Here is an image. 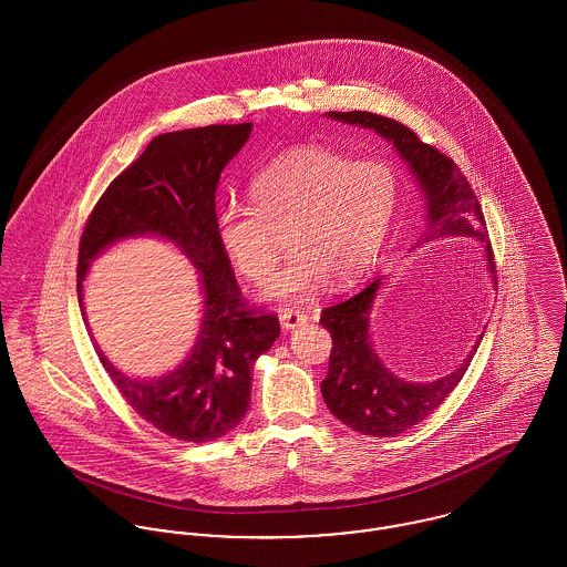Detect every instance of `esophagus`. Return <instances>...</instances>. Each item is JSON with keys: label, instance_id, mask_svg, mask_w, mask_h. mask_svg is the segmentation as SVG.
I'll list each match as a JSON object with an SVG mask.
<instances>
[{"label": "esophagus", "instance_id": "34e87169", "mask_svg": "<svg viewBox=\"0 0 567 567\" xmlns=\"http://www.w3.org/2000/svg\"><path fill=\"white\" fill-rule=\"evenodd\" d=\"M279 321H281V327H284V329H295V327L306 323V321H308V317H306L303 312H299V310L288 308V310H284V312L279 315Z\"/></svg>", "mask_w": 567, "mask_h": 567}]
</instances>
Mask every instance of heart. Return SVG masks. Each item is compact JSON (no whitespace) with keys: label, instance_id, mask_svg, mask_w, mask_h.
Wrapping results in <instances>:
<instances>
[{"label":"heart","instance_id":"heart-1","mask_svg":"<svg viewBox=\"0 0 567 567\" xmlns=\"http://www.w3.org/2000/svg\"><path fill=\"white\" fill-rule=\"evenodd\" d=\"M250 200L218 209L220 246L250 284L266 286L288 236L295 257L268 297L297 303L324 281L349 288L375 266L400 212L402 183L382 157L295 148L252 176Z\"/></svg>","mask_w":567,"mask_h":567}]
</instances>
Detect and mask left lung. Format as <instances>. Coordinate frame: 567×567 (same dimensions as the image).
Returning <instances> with one entry per match:
<instances>
[{
	"instance_id": "1",
	"label": "left lung",
	"mask_w": 567,
	"mask_h": 567,
	"mask_svg": "<svg viewBox=\"0 0 567 567\" xmlns=\"http://www.w3.org/2000/svg\"><path fill=\"white\" fill-rule=\"evenodd\" d=\"M329 117L373 128L400 151L427 198L430 225L421 244L441 236L478 238L486 244V259L491 270H495L483 207L447 155L421 142L419 135L402 122L384 115L369 111H331ZM378 288L380 279H373L351 299L333 303L321 312V324L331 333L329 371L321 382V393L331 414L355 432L369 436H398L445 402L463 380L478 342L470 358L441 380L430 384L398 380L378 360L369 340V310Z\"/></svg>"
}]
</instances>
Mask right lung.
I'll use <instances>...</instances> for the list:
<instances>
[{
  "label": "right lung",
  "instance_id": "right-lung-1",
  "mask_svg": "<svg viewBox=\"0 0 567 567\" xmlns=\"http://www.w3.org/2000/svg\"><path fill=\"white\" fill-rule=\"evenodd\" d=\"M248 135L250 122L155 137L104 189L84 223L79 246L81 303L89 259L128 236H163L181 246L200 270L203 327L192 355L176 371L140 382L120 373L97 351L126 404L163 434L187 443L216 441L243 421L250 404L252 364L279 336L277 315L244 299L216 231L218 178Z\"/></svg>",
  "mask_w": 567,
  "mask_h": 567
}]
</instances>
